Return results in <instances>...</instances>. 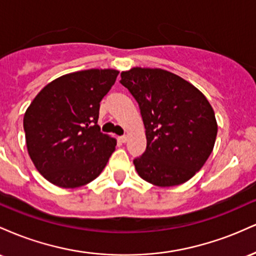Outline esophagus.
Here are the masks:
<instances>
[{"mask_svg":"<svg viewBox=\"0 0 256 256\" xmlns=\"http://www.w3.org/2000/svg\"><path fill=\"white\" fill-rule=\"evenodd\" d=\"M118 140H119V142H122V143H125L126 140H128V136H120V137L118 138Z\"/></svg>","mask_w":256,"mask_h":256,"instance_id":"esophagus-1","label":"esophagus"}]
</instances>
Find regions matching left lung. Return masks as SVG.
Masks as SVG:
<instances>
[{"label":"left lung","instance_id":"left-lung-1","mask_svg":"<svg viewBox=\"0 0 256 256\" xmlns=\"http://www.w3.org/2000/svg\"><path fill=\"white\" fill-rule=\"evenodd\" d=\"M120 77L146 128V149L134 160L138 176L161 188L188 182L214 148L218 125L212 106L198 88L165 70L134 67Z\"/></svg>","mask_w":256,"mask_h":256}]
</instances>
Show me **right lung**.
Returning a JSON list of instances; mask_svg holds the SVG:
<instances>
[{
  "instance_id": "add662e5",
  "label": "right lung",
  "mask_w": 256,
  "mask_h": 256,
  "mask_svg": "<svg viewBox=\"0 0 256 256\" xmlns=\"http://www.w3.org/2000/svg\"><path fill=\"white\" fill-rule=\"evenodd\" d=\"M118 74L116 70L91 68L61 76L26 110L28 155L52 184L79 188L98 178L107 165L116 140L100 131V102Z\"/></svg>"
}]
</instances>
